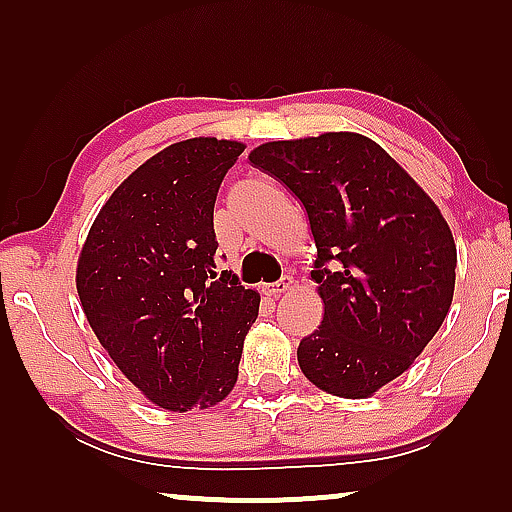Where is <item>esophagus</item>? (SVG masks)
<instances>
[{
	"mask_svg": "<svg viewBox=\"0 0 512 512\" xmlns=\"http://www.w3.org/2000/svg\"><path fill=\"white\" fill-rule=\"evenodd\" d=\"M291 286H293V277H289V275H284L282 279H279V282H275V284H268L265 286V296H270V298H279L282 296V293H286V291H291Z\"/></svg>",
	"mask_w": 512,
	"mask_h": 512,
	"instance_id": "obj_1",
	"label": "esophagus"
}]
</instances>
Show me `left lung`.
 Wrapping results in <instances>:
<instances>
[{
  "label": "left lung",
  "mask_w": 512,
  "mask_h": 512,
  "mask_svg": "<svg viewBox=\"0 0 512 512\" xmlns=\"http://www.w3.org/2000/svg\"><path fill=\"white\" fill-rule=\"evenodd\" d=\"M249 160L296 193L317 242L324 319L300 340V370L326 394L373 396L415 363L450 312L457 244L445 216L359 132L265 142Z\"/></svg>",
  "instance_id": "8db88e82"
}]
</instances>
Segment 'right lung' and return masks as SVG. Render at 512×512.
<instances>
[{"label": "right lung", "mask_w": 512, "mask_h": 512, "mask_svg": "<svg viewBox=\"0 0 512 512\" xmlns=\"http://www.w3.org/2000/svg\"><path fill=\"white\" fill-rule=\"evenodd\" d=\"M242 142L165 146L104 202L76 263L90 328L144 398L172 412L219 405L261 296L216 275L214 202Z\"/></svg>", "instance_id": "right-lung-1"}]
</instances>
